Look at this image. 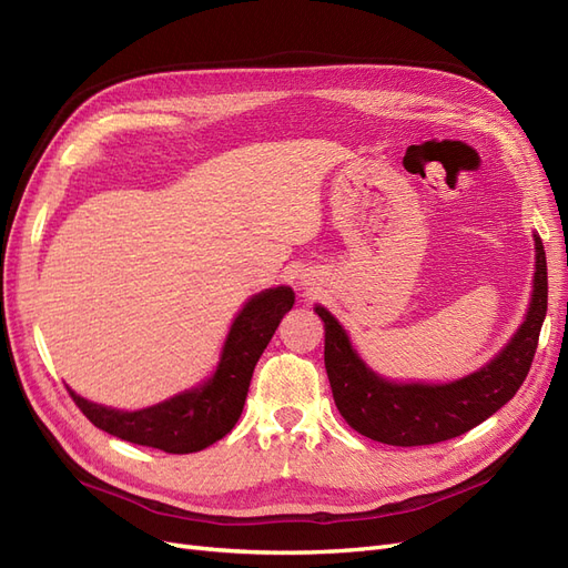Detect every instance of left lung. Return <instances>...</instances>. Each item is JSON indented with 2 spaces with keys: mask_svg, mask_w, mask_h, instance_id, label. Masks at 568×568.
<instances>
[{
  "mask_svg": "<svg viewBox=\"0 0 568 568\" xmlns=\"http://www.w3.org/2000/svg\"><path fill=\"white\" fill-rule=\"evenodd\" d=\"M315 313L324 322V367L334 403L357 434L400 448L450 440L509 403L528 376L547 313L545 248L536 236V280L521 329L490 365L453 384H390L379 379L351 348L341 324L320 305Z\"/></svg>",
  "mask_w": 568,
  "mask_h": 568,
  "instance_id": "1",
  "label": "left lung"
}]
</instances>
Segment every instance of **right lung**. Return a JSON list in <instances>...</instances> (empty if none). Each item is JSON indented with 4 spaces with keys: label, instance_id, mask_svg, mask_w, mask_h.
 <instances>
[{
    "label": "right lung",
    "instance_id": "obj_1",
    "mask_svg": "<svg viewBox=\"0 0 568 568\" xmlns=\"http://www.w3.org/2000/svg\"><path fill=\"white\" fill-rule=\"evenodd\" d=\"M291 307H294V291L288 286L253 296L232 324L213 379L161 405L120 412L84 400L71 388L68 393L82 415L101 432L170 455L199 453L227 436L242 417L257 357L263 355L274 329Z\"/></svg>",
    "mask_w": 568,
    "mask_h": 568
}]
</instances>
